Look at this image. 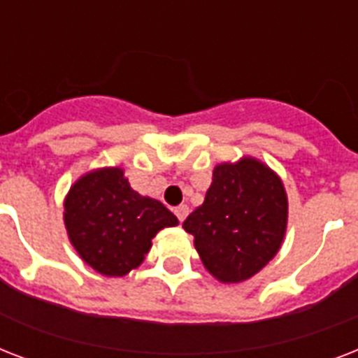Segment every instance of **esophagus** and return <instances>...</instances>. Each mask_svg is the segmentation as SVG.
I'll return each instance as SVG.
<instances>
[{
	"instance_id": "34e87169",
	"label": "esophagus",
	"mask_w": 358,
	"mask_h": 358,
	"mask_svg": "<svg viewBox=\"0 0 358 358\" xmlns=\"http://www.w3.org/2000/svg\"><path fill=\"white\" fill-rule=\"evenodd\" d=\"M187 213H189V208L185 206V204H180V206L174 208V215L178 217V221L182 223L185 217H187Z\"/></svg>"
}]
</instances>
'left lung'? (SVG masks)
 <instances>
[{
	"instance_id": "left-lung-1",
	"label": "left lung",
	"mask_w": 358,
	"mask_h": 358,
	"mask_svg": "<svg viewBox=\"0 0 358 358\" xmlns=\"http://www.w3.org/2000/svg\"><path fill=\"white\" fill-rule=\"evenodd\" d=\"M288 199L277 174L245 157L213 171L206 199L184 221L195 236L202 264L221 282H241L260 271L280 249Z\"/></svg>"
}]
</instances>
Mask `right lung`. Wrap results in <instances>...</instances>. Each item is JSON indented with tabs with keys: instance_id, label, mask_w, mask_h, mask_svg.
<instances>
[{
	"instance_id": "add662e5",
	"label": "right lung",
	"mask_w": 358,
	"mask_h": 358,
	"mask_svg": "<svg viewBox=\"0 0 358 358\" xmlns=\"http://www.w3.org/2000/svg\"><path fill=\"white\" fill-rule=\"evenodd\" d=\"M69 238L83 260L108 277H122L145 260L157 230L178 219L159 201L129 187L122 169H100L72 185L64 201Z\"/></svg>"
}]
</instances>
